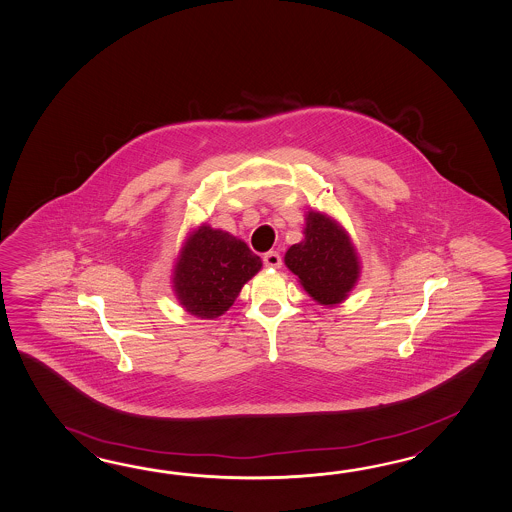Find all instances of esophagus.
<instances>
[{"instance_id":"esophagus-1","label":"esophagus","mask_w":512,"mask_h":512,"mask_svg":"<svg viewBox=\"0 0 512 512\" xmlns=\"http://www.w3.org/2000/svg\"><path fill=\"white\" fill-rule=\"evenodd\" d=\"M262 262H264V266H268V268H281L283 259H281V255H279L277 251H268V253L262 255Z\"/></svg>"}]
</instances>
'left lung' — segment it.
<instances>
[{
  "mask_svg": "<svg viewBox=\"0 0 512 512\" xmlns=\"http://www.w3.org/2000/svg\"><path fill=\"white\" fill-rule=\"evenodd\" d=\"M303 233L305 240L286 251L284 262L310 296L321 305H334L347 297L360 273L353 244L329 216L314 211Z\"/></svg>",
  "mask_w": 512,
  "mask_h": 512,
  "instance_id": "left-lung-1",
  "label": "left lung"
}]
</instances>
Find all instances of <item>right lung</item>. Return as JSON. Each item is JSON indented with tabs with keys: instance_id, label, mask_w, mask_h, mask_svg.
Instances as JSON below:
<instances>
[{
	"instance_id": "obj_1",
	"label": "right lung",
	"mask_w": 512,
	"mask_h": 512,
	"mask_svg": "<svg viewBox=\"0 0 512 512\" xmlns=\"http://www.w3.org/2000/svg\"><path fill=\"white\" fill-rule=\"evenodd\" d=\"M259 255L226 231L202 226L187 240L174 268V290L196 318L222 316L240 288L261 270Z\"/></svg>"
}]
</instances>
